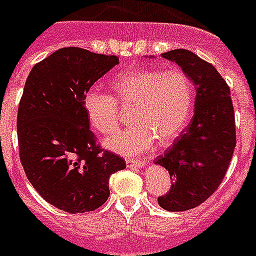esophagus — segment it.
Here are the masks:
<instances>
[{
    "label": "esophagus",
    "instance_id": "34e87169",
    "mask_svg": "<svg viewBox=\"0 0 256 256\" xmlns=\"http://www.w3.org/2000/svg\"><path fill=\"white\" fill-rule=\"evenodd\" d=\"M126 164H128V167L130 168H140L143 166H146V162L144 160H134V159H126Z\"/></svg>",
    "mask_w": 256,
    "mask_h": 256
}]
</instances>
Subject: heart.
<instances>
[{"label": "heart", "instance_id": "b5f03b06", "mask_svg": "<svg viewBox=\"0 0 256 256\" xmlns=\"http://www.w3.org/2000/svg\"><path fill=\"white\" fill-rule=\"evenodd\" d=\"M113 97L89 90L82 98L86 120L96 132L112 135L122 122V109H130L134 124L105 140L109 150L134 155L151 148L170 146L188 122L193 101L190 80L182 70L138 68L120 74L110 82Z\"/></svg>", "mask_w": 256, "mask_h": 256}]
</instances>
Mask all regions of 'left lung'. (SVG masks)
Wrapping results in <instances>:
<instances>
[{
	"mask_svg": "<svg viewBox=\"0 0 256 256\" xmlns=\"http://www.w3.org/2000/svg\"><path fill=\"white\" fill-rule=\"evenodd\" d=\"M182 68L196 88L190 124L155 164L164 167L172 186L158 202L168 212L198 206L217 190L236 147V120L230 88L210 63L188 50L162 54Z\"/></svg>",
	"mask_w": 256,
	"mask_h": 256,
	"instance_id": "1",
	"label": "left lung"
}]
</instances>
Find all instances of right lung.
<instances>
[{"mask_svg":"<svg viewBox=\"0 0 256 256\" xmlns=\"http://www.w3.org/2000/svg\"><path fill=\"white\" fill-rule=\"evenodd\" d=\"M118 63L114 55L66 47L35 64L26 80L16 117L20 163L31 186L60 210H96L109 197L110 176L126 168L96 143L82 109L85 93Z\"/></svg>","mask_w":256,"mask_h":256,"instance_id":"add662e5","label":"right lung"}]
</instances>
